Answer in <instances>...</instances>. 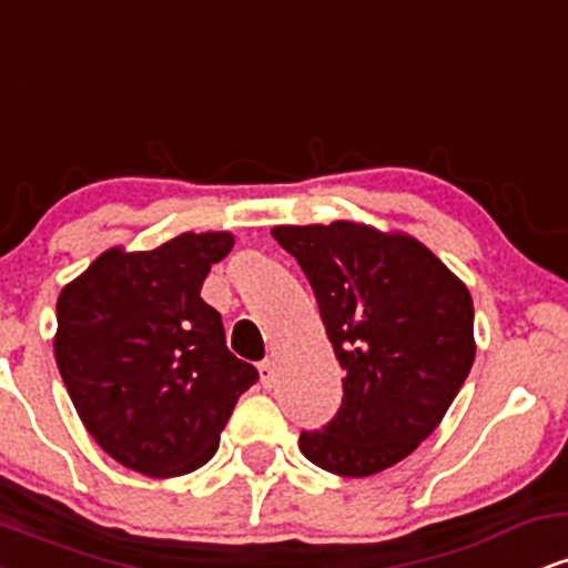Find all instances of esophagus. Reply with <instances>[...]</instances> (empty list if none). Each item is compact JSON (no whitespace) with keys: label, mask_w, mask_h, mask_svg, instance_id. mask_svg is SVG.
Segmentation results:
<instances>
[{"label":"esophagus","mask_w":568,"mask_h":568,"mask_svg":"<svg viewBox=\"0 0 568 568\" xmlns=\"http://www.w3.org/2000/svg\"><path fill=\"white\" fill-rule=\"evenodd\" d=\"M258 376H262L264 387H275V382H277V368H275V363L264 361L262 366H258Z\"/></svg>","instance_id":"obj_1"}]
</instances>
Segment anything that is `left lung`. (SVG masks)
Masks as SVG:
<instances>
[{
	"label": "left lung",
	"instance_id": "8db88e82",
	"mask_svg": "<svg viewBox=\"0 0 568 568\" xmlns=\"http://www.w3.org/2000/svg\"><path fill=\"white\" fill-rule=\"evenodd\" d=\"M272 237L310 280L344 368L336 416L298 448L344 478L387 470L433 435L470 374V291L410 234L334 221Z\"/></svg>",
	"mask_w": 568,
	"mask_h": 568
}]
</instances>
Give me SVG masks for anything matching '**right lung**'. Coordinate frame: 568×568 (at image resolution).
Returning <instances> with one entry per match:
<instances>
[{
    "label": "right lung",
    "mask_w": 568,
    "mask_h": 568,
    "mask_svg": "<svg viewBox=\"0 0 568 568\" xmlns=\"http://www.w3.org/2000/svg\"><path fill=\"white\" fill-rule=\"evenodd\" d=\"M232 245L230 232H184L154 251L109 247L58 296L53 349L77 414L103 452L149 478L213 459L258 379L200 296Z\"/></svg>",
    "instance_id": "add662e5"
}]
</instances>
